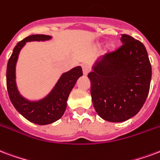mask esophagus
<instances>
[{"label":"esophagus","instance_id":"34e87169","mask_svg":"<svg viewBox=\"0 0 160 160\" xmlns=\"http://www.w3.org/2000/svg\"><path fill=\"white\" fill-rule=\"evenodd\" d=\"M82 71H83V74H85V75H86V74L90 72L89 66H87V65L86 64L83 65V66H82Z\"/></svg>","mask_w":160,"mask_h":160}]
</instances>
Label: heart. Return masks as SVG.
I'll return each instance as SVG.
<instances>
[{"mask_svg": "<svg viewBox=\"0 0 160 160\" xmlns=\"http://www.w3.org/2000/svg\"><path fill=\"white\" fill-rule=\"evenodd\" d=\"M102 46V43H98V47H99V48H101ZM113 45H108L107 47H105V49H104V52H111V51L113 50Z\"/></svg>", "mask_w": 160, "mask_h": 160, "instance_id": "b5f03b06", "label": "heart"}]
</instances>
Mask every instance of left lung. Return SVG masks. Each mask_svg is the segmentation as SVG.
<instances>
[{"instance_id":"8db88e82","label":"left lung","mask_w":160,"mask_h":160,"mask_svg":"<svg viewBox=\"0 0 160 160\" xmlns=\"http://www.w3.org/2000/svg\"><path fill=\"white\" fill-rule=\"evenodd\" d=\"M120 41L122 46L98 60L88 74L93 106L109 122H123L140 111L152 77L144 45L128 35Z\"/></svg>"}]
</instances>
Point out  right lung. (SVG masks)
I'll list each match as a JSON object with an SVG mask.
<instances>
[{
    "label": "right lung",
    "instance_id": "right-lung-1",
    "mask_svg": "<svg viewBox=\"0 0 160 160\" xmlns=\"http://www.w3.org/2000/svg\"><path fill=\"white\" fill-rule=\"evenodd\" d=\"M51 38L50 35H32L19 41L14 47L7 67V88L12 103L25 119L37 125L52 124L63 115L69 93L77 80L83 75L80 66L62 74L52 91L39 101H29L20 95L15 80L16 63L20 51L28 41H48Z\"/></svg>",
    "mask_w": 160,
    "mask_h": 160
}]
</instances>
